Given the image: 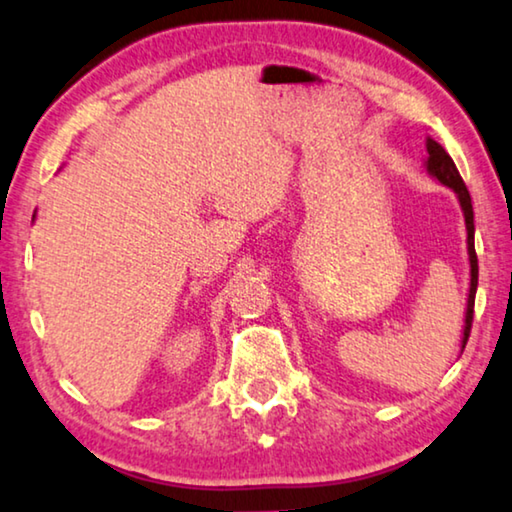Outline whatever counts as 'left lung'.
<instances>
[{"label":"left lung","mask_w":512,"mask_h":512,"mask_svg":"<svg viewBox=\"0 0 512 512\" xmlns=\"http://www.w3.org/2000/svg\"><path fill=\"white\" fill-rule=\"evenodd\" d=\"M427 160H424V169L431 178H436L438 183L450 187L455 192V197L462 206L464 213V225H466V250H469V297H466V313H464V327H462V341H459V350L464 352L466 341H469L471 334V322H473V304H475V290H478V257H475V225H473V204H471V194L466 190V185L459 176V171L452 162V157L445 153V148L441 143L427 136Z\"/></svg>","instance_id":"obj_1"}]
</instances>
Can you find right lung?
Returning a JSON list of instances; mask_svg holds the SVG:
<instances>
[{
  "label": "right lung",
  "mask_w": 512,
  "mask_h": 512,
  "mask_svg": "<svg viewBox=\"0 0 512 512\" xmlns=\"http://www.w3.org/2000/svg\"><path fill=\"white\" fill-rule=\"evenodd\" d=\"M32 220H37V211H34V215H32Z\"/></svg>",
  "instance_id": "right-lung-1"
}]
</instances>
